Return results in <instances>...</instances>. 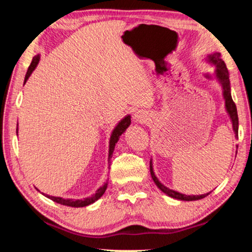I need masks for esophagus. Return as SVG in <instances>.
<instances>
[{"label": "esophagus", "instance_id": "esophagus-1", "mask_svg": "<svg viewBox=\"0 0 252 252\" xmlns=\"http://www.w3.org/2000/svg\"><path fill=\"white\" fill-rule=\"evenodd\" d=\"M147 115H146V112H143V111H137L135 115H134V120H135L136 123H141V124H143V123H146L147 122Z\"/></svg>", "mask_w": 252, "mask_h": 252}]
</instances>
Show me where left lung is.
<instances>
[{"mask_svg":"<svg viewBox=\"0 0 252 252\" xmlns=\"http://www.w3.org/2000/svg\"><path fill=\"white\" fill-rule=\"evenodd\" d=\"M208 58H209L210 63L215 64L217 67L216 74H217V78H218L219 82L222 86V95H223V98H225L226 111L228 112L230 119H232L233 129H234V132H235V136L237 137V133H239V117H237L236 105L232 98V94H230V85H229L230 82H229L228 70H227L225 62L221 60V55H220V53H215V54L210 55ZM150 173H151V178H153V180L155 184H156L157 187L172 198L180 199V201H197V199L206 197V196L211 192V191L206 192V194H203V195H185V194H181V192H178L175 190H172V189H170V188L165 187L163 184H160V181L158 180L156 175H155L151 160H150Z\"/></svg>","mask_w":252,"mask_h":252,"instance_id":"1","label":"left lung"}]
</instances>
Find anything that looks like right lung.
Wrapping results in <instances>:
<instances>
[{"instance_id": "1", "label": "right lung", "mask_w": 252, "mask_h": 252, "mask_svg": "<svg viewBox=\"0 0 252 252\" xmlns=\"http://www.w3.org/2000/svg\"><path fill=\"white\" fill-rule=\"evenodd\" d=\"M39 61H40L39 55H36L35 57H33L32 63H31V65L29 66V70H27V73L25 75V81H24V84H25V82L27 81V79L30 78V75L32 74V72L34 71V68L36 67V65H37V63H39ZM129 125H130V116H126L123 120H120L118 125L115 127V129H113V132L111 134V137H110V143H109V161L111 160L113 150H115L116 143L118 142L120 135H122V134L125 132L126 128ZM17 133H18V127H17ZM106 187H108V184H104V186H102L101 188L97 189V191H96L95 194L92 196V197H87V198H84V199H68V198L65 199V198H62V197H55V196H50V195H46V196L48 198L53 199L54 202L60 203V204H62V205L72 206V208H82V206H87L89 204H92V203H94L95 201H97V199L105 192Z\"/></svg>"}]
</instances>
